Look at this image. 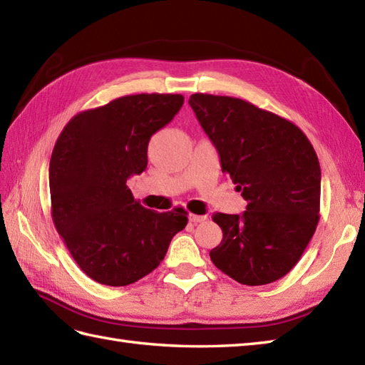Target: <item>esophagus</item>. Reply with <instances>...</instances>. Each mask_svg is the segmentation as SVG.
Here are the masks:
<instances>
[{
	"instance_id": "obj_1",
	"label": "esophagus",
	"mask_w": 365,
	"mask_h": 365,
	"mask_svg": "<svg viewBox=\"0 0 365 365\" xmlns=\"http://www.w3.org/2000/svg\"><path fill=\"white\" fill-rule=\"evenodd\" d=\"M190 221L195 222V224L204 222V221H207V216L205 215H190Z\"/></svg>"
}]
</instances>
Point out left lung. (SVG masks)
Instances as JSON below:
<instances>
[{"label": "left lung", "instance_id": "8db88e82", "mask_svg": "<svg viewBox=\"0 0 365 365\" xmlns=\"http://www.w3.org/2000/svg\"><path fill=\"white\" fill-rule=\"evenodd\" d=\"M188 103L247 200L242 215H213L222 240L210 259L240 284L274 282L297 265L320 220L314 147L294 123L242 98L192 94Z\"/></svg>", "mask_w": 365, "mask_h": 365}]
</instances>
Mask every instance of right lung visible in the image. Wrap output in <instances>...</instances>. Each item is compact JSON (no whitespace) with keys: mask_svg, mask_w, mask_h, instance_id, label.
I'll return each instance as SVG.
<instances>
[{"mask_svg":"<svg viewBox=\"0 0 365 365\" xmlns=\"http://www.w3.org/2000/svg\"><path fill=\"white\" fill-rule=\"evenodd\" d=\"M180 94H138L76 114L50 160L54 227L78 267L98 284L123 287L165 259L187 212H153L135 200L127 180L147 168L153 133L174 119Z\"/></svg>","mask_w":365,"mask_h":365,"instance_id":"right-lung-1","label":"right lung"}]
</instances>
